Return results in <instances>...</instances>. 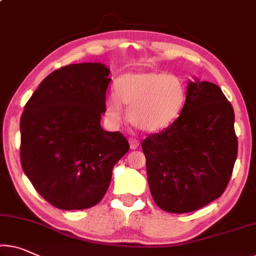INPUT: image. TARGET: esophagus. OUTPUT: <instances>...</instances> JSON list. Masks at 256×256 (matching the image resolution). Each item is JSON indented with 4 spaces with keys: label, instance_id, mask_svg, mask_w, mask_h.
<instances>
[{
    "label": "esophagus",
    "instance_id": "esophagus-1",
    "mask_svg": "<svg viewBox=\"0 0 256 256\" xmlns=\"http://www.w3.org/2000/svg\"><path fill=\"white\" fill-rule=\"evenodd\" d=\"M129 145H130L132 150H136L140 146V142L136 138H129Z\"/></svg>",
    "mask_w": 256,
    "mask_h": 256
}]
</instances>
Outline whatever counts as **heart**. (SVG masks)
Returning <instances> with one entry per match:
<instances>
[{"mask_svg":"<svg viewBox=\"0 0 256 256\" xmlns=\"http://www.w3.org/2000/svg\"><path fill=\"white\" fill-rule=\"evenodd\" d=\"M186 97V87L178 76L156 70L128 72L118 78L116 95L106 98V113L113 122H119L122 104L129 108V121L136 128L154 134L175 122Z\"/></svg>","mask_w":256,"mask_h":256,"instance_id":"b5f03b06","label":"heart"}]
</instances>
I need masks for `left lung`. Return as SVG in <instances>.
I'll use <instances>...</instances> for the list:
<instances>
[{
    "instance_id": "8db88e82",
    "label": "left lung",
    "mask_w": 256,
    "mask_h": 256,
    "mask_svg": "<svg viewBox=\"0 0 256 256\" xmlns=\"http://www.w3.org/2000/svg\"><path fill=\"white\" fill-rule=\"evenodd\" d=\"M232 105L212 82H188L180 116L142 143L148 182L156 206L188 213L220 198L237 159Z\"/></svg>"
}]
</instances>
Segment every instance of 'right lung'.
<instances>
[{"label": "right lung", "mask_w": 256, "mask_h": 256, "mask_svg": "<svg viewBox=\"0 0 256 256\" xmlns=\"http://www.w3.org/2000/svg\"><path fill=\"white\" fill-rule=\"evenodd\" d=\"M102 62L58 68L43 80L20 118L22 170L38 194L64 210L97 205L112 169L128 152L119 132H105L106 90L111 78Z\"/></svg>", "instance_id": "add662e5"}]
</instances>
